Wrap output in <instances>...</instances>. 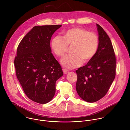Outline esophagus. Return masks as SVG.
Here are the masks:
<instances>
[{
  "instance_id": "1",
  "label": "esophagus",
  "mask_w": 130,
  "mask_h": 130,
  "mask_svg": "<svg viewBox=\"0 0 130 130\" xmlns=\"http://www.w3.org/2000/svg\"><path fill=\"white\" fill-rule=\"evenodd\" d=\"M63 72L65 73V74H67V73H68L69 71V70H67V69H64L63 70Z\"/></svg>"
}]
</instances>
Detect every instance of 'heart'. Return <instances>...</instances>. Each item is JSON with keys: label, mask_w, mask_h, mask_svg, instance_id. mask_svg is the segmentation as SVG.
Listing matches in <instances>:
<instances>
[{"label": "heart", "mask_w": 130, "mask_h": 130, "mask_svg": "<svg viewBox=\"0 0 130 130\" xmlns=\"http://www.w3.org/2000/svg\"><path fill=\"white\" fill-rule=\"evenodd\" d=\"M63 38L55 36L51 42L53 52L59 57L66 53L68 46H72V55L61 60L63 66L73 69L80 66L82 62H87L96 54L99 46L98 36L93 32L81 28H73L66 31Z\"/></svg>", "instance_id": "heart-1"}]
</instances>
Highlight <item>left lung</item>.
<instances>
[{"mask_svg":"<svg viewBox=\"0 0 130 130\" xmlns=\"http://www.w3.org/2000/svg\"><path fill=\"white\" fill-rule=\"evenodd\" d=\"M99 46L94 58L76 71V90L87 102H95L107 93L116 75V60L111 41L103 28L96 24Z\"/></svg>","mask_w":130,"mask_h":130,"instance_id":"left-lung-1","label":"left lung"}]
</instances>
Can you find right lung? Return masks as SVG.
<instances>
[{"label":"right lung","mask_w":130,"mask_h":130,"mask_svg":"<svg viewBox=\"0 0 130 130\" xmlns=\"http://www.w3.org/2000/svg\"><path fill=\"white\" fill-rule=\"evenodd\" d=\"M62 25L36 26L22 39L17 49L14 65L17 78L26 96L40 104L50 101L55 82L63 75L50 46L53 34Z\"/></svg>","instance_id":"1"}]
</instances>
